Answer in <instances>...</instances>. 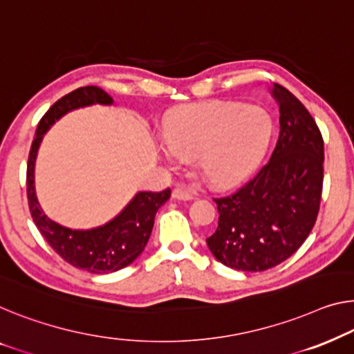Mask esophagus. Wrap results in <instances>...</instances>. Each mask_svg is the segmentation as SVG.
<instances>
[{
  "label": "esophagus",
  "instance_id": "obj_1",
  "mask_svg": "<svg viewBox=\"0 0 354 354\" xmlns=\"http://www.w3.org/2000/svg\"><path fill=\"white\" fill-rule=\"evenodd\" d=\"M171 197L176 198V200H192L194 195L191 192L184 191V189L176 187V189H173V191H171Z\"/></svg>",
  "mask_w": 354,
  "mask_h": 354
}]
</instances>
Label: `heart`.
I'll use <instances>...</instances> for the list:
<instances>
[{"mask_svg":"<svg viewBox=\"0 0 354 354\" xmlns=\"http://www.w3.org/2000/svg\"><path fill=\"white\" fill-rule=\"evenodd\" d=\"M272 130L270 114L257 104H189L168 118L160 149L170 167L197 159L211 184L232 186L243 181L261 162Z\"/></svg>","mask_w":354,"mask_h":354,"instance_id":"heart-1","label":"heart"}]
</instances>
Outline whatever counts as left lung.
<instances>
[{"label":"left lung","instance_id":"left-lung-1","mask_svg":"<svg viewBox=\"0 0 354 354\" xmlns=\"http://www.w3.org/2000/svg\"><path fill=\"white\" fill-rule=\"evenodd\" d=\"M279 136L270 159L239 191L214 198L218 227L207 245L221 263L263 272L291 257L316 223L324 143L308 109L279 84Z\"/></svg>","mask_w":354,"mask_h":354}]
</instances>
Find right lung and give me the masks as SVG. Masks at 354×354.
<instances>
[{
  "mask_svg": "<svg viewBox=\"0 0 354 354\" xmlns=\"http://www.w3.org/2000/svg\"><path fill=\"white\" fill-rule=\"evenodd\" d=\"M95 103L113 104V98L100 87H79L57 100L42 115L26 165V197L31 218L52 250L73 267L102 275L120 270L143 252L151 236L157 209L170 198L171 191L138 192L113 221L91 230L68 229L47 218L35 191V160L42 136L62 115Z\"/></svg>",
  "mask_w": 354,
  "mask_h": 354,
  "instance_id": "obj_1",
  "label": "right lung"
}]
</instances>
